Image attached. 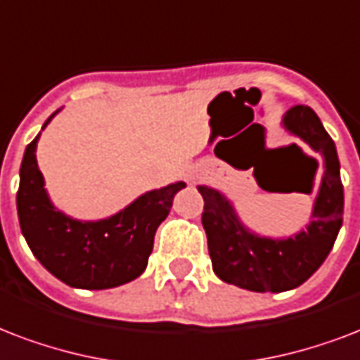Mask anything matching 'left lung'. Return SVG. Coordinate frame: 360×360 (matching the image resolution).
Segmentation results:
<instances>
[{"mask_svg": "<svg viewBox=\"0 0 360 360\" xmlns=\"http://www.w3.org/2000/svg\"><path fill=\"white\" fill-rule=\"evenodd\" d=\"M281 128L323 158V175L306 229L285 238L259 234L241 221L224 192L198 185L213 271L224 283L253 292H283L311 278L330 253L344 221L338 153L319 117L311 107L295 105L283 115Z\"/></svg>", "mask_w": 360, "mask_h": 360, "instance_id": "1", "label": "left lung"}]
</instances>
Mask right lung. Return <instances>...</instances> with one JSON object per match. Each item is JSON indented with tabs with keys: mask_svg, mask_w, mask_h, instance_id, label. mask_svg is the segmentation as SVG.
Wrapping results in <instances>:
<instances>
[{
	"mask_svg": "<svg viewBox=\"0 0 360 360\" xmlns=\"http://www.w3.org/2000/svg\"><path fill=\"white\" fill-rule=\"evenodd\" d=\"M46 119L45 130L56 115ZM41 131L24 150L16 210L22 236L32 253L54 278L73 289H113L139 278L153 253L155 232L168 217L174 196L186 183L143 192L115 215L81 221L52 204L35 150Z\"/></svg>",
	"mask_w": 360,
	"mask_h": 360,
	"instance_id": "obj_1",
	"label": "right lung"
}]
</instances>
